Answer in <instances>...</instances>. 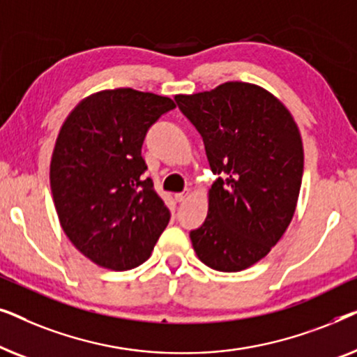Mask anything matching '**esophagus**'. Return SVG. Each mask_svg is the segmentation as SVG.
Listing matches in <instances>:
<instances>
[{
  "label": "esophagus",
  "mask_w": 357,
  "mask_h": 357,
  "mask_svg": "<svg viewBox=\"0 0 357 357\" xmlns=\"http://www.w3.org/2000/svg\"><path fill=\"white\" fill-rule=\"evenodd\" d=\"M190 197H192V192H190V190H185V192L175 195V199H177L178 203H183V202H187Z\"/></svg>",
  "instance_id": "1"
}]
</instances>
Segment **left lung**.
Returning a JSON list of instances; mask_svg holds the SVG:
<instances>
[{"mask_svg":"<svg viewBox=\"0 0 357 357\" xmlns=\"http://www.w3.org/2000/svg\"><path fill=\"white\" fill-rule=\"evenodd\" d=\"M175 100L219 175L203 226L190 232L192 245L213 270H247L280 242L296 213L304 170L299 126L275 94L252 82L229 81Z\"/></svg>","mask_w":357,"mask_h":357,"instance_id":"obj_1","label":"left lung"}]
</instances>
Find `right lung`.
<instances>
[{
  "instance_id": "right-lung-1",
  "label": "right lung",
  "mask_w": 357,
  "mask_h": 357,
  "mask_svg": "<svg viewBox=\"0 0 357 357\" xmlns=\"http://www.w3.org/2000/svg\"><path fill=\"white\" fill-rule=\"evenodd\" d=\"M170 97L131 87L87 96L58 131L50 187L58 221L73 245L92 263L125 271L141 265L170 213L143 178L146 131L172 110Z\"/></svg>"
}]
</instances>
